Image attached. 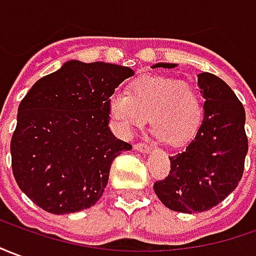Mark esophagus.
<instances>
[{
    "mask_svg": "<svg viewBox=\"0 0 256 256\" xmlns=\"http://www.w3.org/2000/svg\"><path fill=\"white\" fill-rule=\"evenodd\" d=\"M135 150L140 152V153H150L152 148L145 144H138V145H135Z\"/></svg>",
    "mask_w": 256,
    "mask_h": 256,
    "instance_id": "obj_1",
    "label": "esophagus"
}]
</instances>
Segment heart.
Segmentation results:
<instances>
[{"label":"heart","mask_w":256,"mask_h":256,"mask_svg":"<svg viewBox=\"0 0 256 256\" xmlns=\"http://www.w3.org/2000/svg\"><path fill=\"white\" fill-rule=\"evenodd\" d=\"M107 110L124 138H130L149 117L153 135L172 146L194 138L204 118L202 98L194 84L156 75L134 79L126 94L112 93Z\"/></svg>","instance_id":"1"}]
</instances>
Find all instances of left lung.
<instances>
[{
	"instance_id": "left-lung-1",
	"label": "left lung",
	"mask_w": 256,
	"mask_h": 256,
	"mask_svg": "<svg viewBox=\"0 0 256 256\" xmlns=\"http://www.w3.org/2000/svg\"><path fill=\"white\" fill-rule=\"evenodd\" d=\"M198 86L205 98L202 124L185 150L170 158V174L153 185L162 204L176 212H205L227 198L242 177L248 152L246 110L232 88L209 72L198 74Z\"/></svg>"
}]
</instances>
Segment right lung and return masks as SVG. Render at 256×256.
<instances>
[{
    "label": "right lung",
    "instance_id": "1",
    "mask_svg": "<svg viewBox=\"0 0 256 256\" xmlns=\"http://www.w3.org/2000/svg\"><path fill=\"white\" fill-rule=\"evenodd\" d=\"M134 74L122 65L71 60L28 92L10 156L19 188L38 208L75 213L102 198L111 163L132 149L111 132L107 103Z\"/></svg>",
    "mask_w": 256,
    "mask_h": 256
}]
</instances>
